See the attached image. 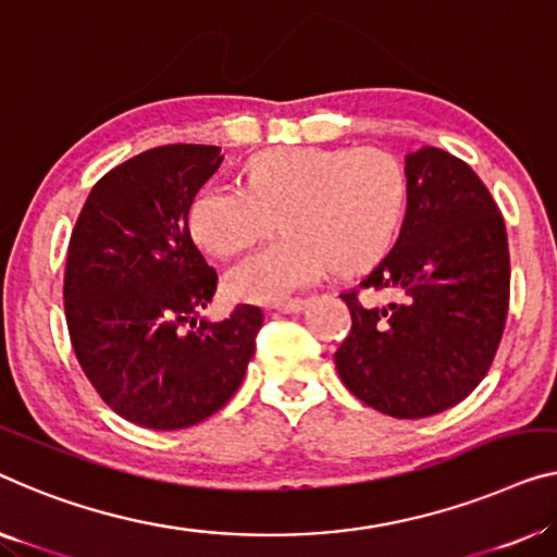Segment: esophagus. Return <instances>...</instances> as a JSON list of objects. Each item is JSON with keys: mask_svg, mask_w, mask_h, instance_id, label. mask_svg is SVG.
<instances>
[{"mask_svg": "<svg viewBox=\"0 0 557 557\" xmlns=\"http://www.w3.org/2000/svg\"><path fill=\"white\" fill-rule=\"evenodd\" d=\"M305 305H307V300H289V302L275 305L272 310H277L280 314H297V312L305 310Z\"/></svg>", "mask_w": 557, "mask_h": 557, "instance_id": "1", "label": "esophagus"}]
</instances>
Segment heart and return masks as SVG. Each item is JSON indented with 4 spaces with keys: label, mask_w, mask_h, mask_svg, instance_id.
Here are the masks:
<instances>
[{
    "label": "heart",
    "mask_w": 557,
    "mask_h": 557,
    "mask_svg": "<svg viewBox=\"0 0 557 557\" xmlns=\"http://www.w3.org/2000/svg\"><path fill=\"white\" fill-rule=\"evenodd\" d=\"M245 189L205 185L187 210L195 243L232 257L275 227L282 237L227 270L237 302H280L335 268L364 270L387 252L408 210L405 164L383 147H275L243 170Z\"/></svg>",
    "instance_id": "heart-1"
}]
</instances>
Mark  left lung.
I'll use <instances>...</instances> for the list:
<instances>
[{"label":"left lung","mask_w":557,"mask_h":557,"mask_svg":"<svg viewBox=\"0 0 557 557\" xmlns=\"http://www.w3.org/2000/svg\"><path fill=\"white\" fill-rule=\"evenodd\" d=\"M410 195L400 237L360 282L397 302L343 300L350 335L335 364L364 405L400 420L430 418L480 385L500 345L510 297L503 214L468 164L437 147L405 157Z\"/></svg>","instance_id":"obj_1"}]
</instances>
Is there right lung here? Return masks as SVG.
I'll list each match as a JSON object with an SVG mask.
<instances>
[{
	"mask_svg": "<svg viewBox=\"0 0 557 557\" xmlns=\"http://www.w3.org/2000/svg\"><path fill=\"white\" fill-rule=\"evenodd\" d=\"M222 162L220 147L164 145L122 162L89 193L64 270L74 355L124 420L182 430L218 412L243 383L262 310L239 305L199 322L218 272L189 237L193 197Z\"/></svg>",
	"mask_w": 557,
	"mask_h": 557,
	"instance_id": "1",
	"label": "right lung"
}]
</instances>
